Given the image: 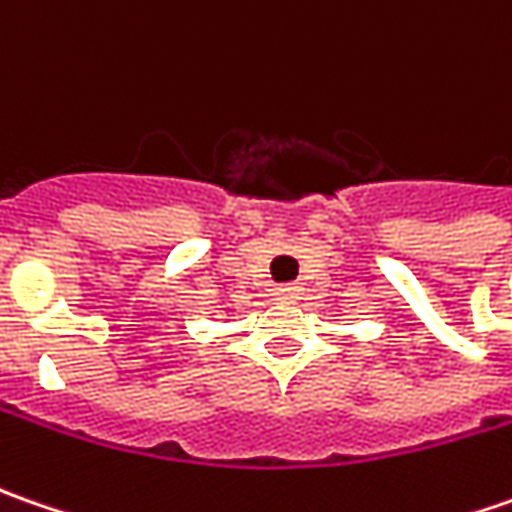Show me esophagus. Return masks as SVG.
<instances>
[{"label":"esophagus","mask_w":512,"mask_h":512,"mask_svg":"<svg viewBox=\"0 0 512 512\" xmlns=\"http://www.w3.org/2000/svg\"><path fill=\"white\" fill-rule=\"evenodd\" d=\"M300 286L297 283H286V286H277V300H300Z\"/></svg>","instance_id":"esophagus-1"}]
</instances>
